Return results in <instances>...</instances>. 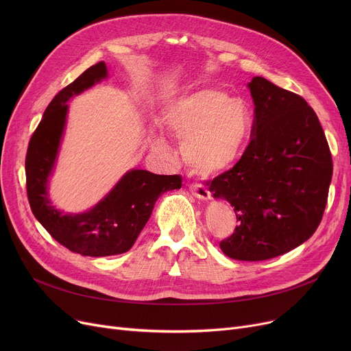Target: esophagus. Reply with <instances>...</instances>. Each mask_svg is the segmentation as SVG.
I'll return each mask as SVG.
<instances>
[{
    "label": "esophagus",
    "instance_id": "34e87169",
    "mask_svg": "<svg viewBox=\"0 0 351 351\" xmlns=\"http://www.w3.org/2000/svg\"><path fill=\"white\" fill-rule=\"evenodd\" d=\"M189 189H191L192 195H193L195 197L200 199V200H205V202H208V200H210V199H212L210 192H209L206 188L202 186V185H192V186H189Z\"/></svg>",
    "mask_w": 351,
    "mask_h": 351
}]
</instances>
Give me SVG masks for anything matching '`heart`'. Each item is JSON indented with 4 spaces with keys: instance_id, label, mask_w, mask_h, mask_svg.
Here are the masks:
<instances>
[{
    "instance_id": "1",
    "label": "heart",
    "mask_w": 351,
    "mask_h": 351,
    "mask_svg": "<svg viewBox=\"0 0 351 351\" xmlns=\"http://www.w3.org/2000/svg\"><path fill=\"white\" fill-rule=\"evenodd\" d=\"M165 132L180 141V156L200 176L229 171L243 156L252 131L246 105L228 92L206 86L180 95L162 115ZM159 154L168 152L160 138L152 141Z\"/></svg>"
}]
</instances>
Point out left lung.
<instances>
[{"mask_svg": "<svg viewBox=\"0 0 351 351\" xmlns=\"http://www.w3.org/2000/svg\"><path fill=\"white\" fill-rule=\"evenodd\" d=\"M252 141L233 168L209 182L215 199L234 208L239 225L220 249L236 261L285 254L316 232L333 162L319 118L290 90L254 77Z\"/></svg>", "mask_w": 351, "mask_h": 351, "instance_id": "obj_1", "label": "left lung"}]
</instances>
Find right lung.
I'll use <instances>...</instances> for the list:
<instances>
[{
	"label": "right lung",
	"mask_w": 351,
	"mask_h": 351,
	"mask_svg": "<svg viewBox=\"0 0 351 351\" xmlns=\"http://www.w3.org/2000/svg\"><path fill=\"white\" fill-rule=\"evenodd\" d=\"M106 78L108 68L105 62H99L60 90L35 129L25 159L27 193L34 216L62 246L90 257L128 252L149 220L158 197L182 186L179 175L131 169L85 212H64L52 204L48 193L49 179L65 132L69 109L66 102Z\"/></svg>",
	"instance_id": "add662e5"
}]
</instances>
